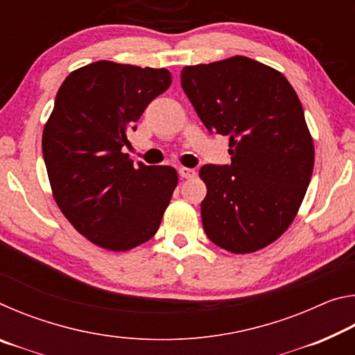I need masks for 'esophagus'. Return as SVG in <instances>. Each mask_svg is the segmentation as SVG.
Returning <instances> with one entry per match:
<instances>
[{
	"label": "esophagus",
	"mask_w": 355,
	"mask_h": 355,
	"mask_svg": "<svg viewBox=\"0 0 355 355\" xmlns=\"http://www.w3.org/2000/svg\"><path fill=\"white\" fill-rule=\"evenodd\" d=\"M178 173L182 178H194L197 175V172L194 169H189V167H182Z\"/></svg>",
	"instance_id": "esophagus-1"
}]
</instances>
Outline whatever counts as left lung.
<instances>
[{
  "label": "left lung",
  "mask_w": 355,
  "mask_h": 355,
  "mask_svg": "<svg viewBox=\"0 0 355 355\" xmlns=\"http://www.w3.org/2000/svg\"><path fill=\"white\" fill-rule=\"evenodd\" d=\"M182 87L209 133L230 141L232 163L199 172L203 230L233 254L266 248L290 227L313 172L297 94L280 71L245 56L184 67Z\"/></svg>",
  "instance_id": "1"
}]
</instances>
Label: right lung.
<instances>
[{"mask_svg":"<svg viewBox=\"0 0 355 355\" xmlns=\"http://www.w3.org/2000/svg\"><path fill=\"white\" fill-rule=\"evenodd\" d=\"M171 83L166 69L98 61L71 71L59 87L42 136L48 178L65 218L100 248L130 250L158 232L177 172L136 166L122 148Z\"/></svg>","mask_w":355,"mask_h":355,"instance_id":"right-lung-1","label":"right lung"}]
</instances>
